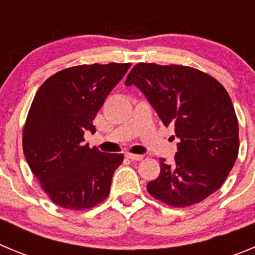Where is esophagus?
Listing matches in <instances>:
<instances>
[{"label": "esophagus", "instance_id": "esophagus-1", "mask_svg": "<svg viewBox=\"0 0 255 255\" xmlns=\"http://www.w3.org/2000/svg\"><path fill=\"white\" fill-rule=\"evenodd\" d=\"M125 157L128 159H130V161H141L143 159V155L132 154V153H128V154H125Z\"/></svg>", "mask_w": 255, "mask_h": 255}]
</instances>
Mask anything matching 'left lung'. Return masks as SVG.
<instances>
[{
  "label": "left lung",
  "instance_id": "left-lung-1",
  "mask_svg": "<svg viewBox=\"0 0 255 255\" xmlns=\"http://www.w3.org/2000/svg\"><path fill=\"white\" fill-rule=\"evenodd\" d=\"M136 85L180 139L173 163L147 185L154 199L190 207L224 184L239 153V123L229 93L213 76L182 65L136 64L125 85Z\"/></svg>",
  "mask_w": 255,
  "mask_h": 255
}]
</instances>
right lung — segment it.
Masks as SVG:
<instances>
[{"label": "right lung", "instance_id": "right-lung-1", "mask_svg": "<svg viewBox=\"0 0 255 255\" xmlns=\"http://www.w3.org/2000/svg\"><path fill=\"white\" fill-rule=\"evenodd\" d=\"M131 64L80 65L64 69L40 85L22 129V150L49 199L84 211L110 194L123 154L103 153L84 143L110 92Z\"/></svg>", "mask_w": 255, "mask_h": 255}]
</instances>
